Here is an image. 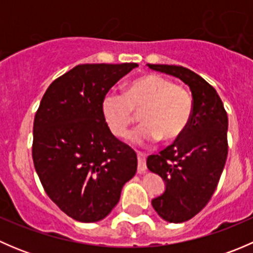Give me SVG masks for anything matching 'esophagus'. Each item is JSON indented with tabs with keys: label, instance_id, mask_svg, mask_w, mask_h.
<instances>
[{
	"label": "esophagus",
	"instance_id": "34e87169",
	"mask_svg": "<svg viewBox=\"0 0 253 253\" xmlns=\"http://www.w3.org/2000/svg\"><path fill=\"white\" fill-rule=\"evenodd\" d=\"M137 157H138V167H137V170H138L139 174L142 172H145L147 170V165H145V155L143 153L138 152L137 153Z\"/></svg>",
	"mask_w": 253,
	"mask_h": 253
}]
</instances>
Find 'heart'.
I'll use <instances>...</instances> for the list:
<instances>
[{"label":"heart","instance_id":"heart-1","mask_svg":"<svg viewBox=\"0 0 253 253\" xmlns=\"http://www.w3.org/2000/svg\"><path fill=\"white\" fill-rule=\"evenodd\" d=\"M101 111L115 136L124 137L141 111L143 124L132 133L134 143L175 141L183 134L193 114V98L188 89L176 85L169 78L147 75L132 81L125 94L108 91L101 101Z\"/></svg>","mask_w":253,"mask_h":253}]
</instances>
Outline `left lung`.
<instances>
[{
	"label": "left lung",
	"instance_id": "obj_1",
	"mask_svg": "<svg viewBox=\"0 0 253 253\" xmlns=\"http://www.w3.org/2000/svg\"><path fill=\"white\" fill-rule=\"evenodd\" d=\"M148 67L180 78L192 93L193 114L186 131L147 159L148 169L165 181L153 208L169 223H183L205 208L218 186L228 157V115L215 89L197 73L182 66Z\"/></svg>",
	"mask_w": 253,
	"mask_h": 253
}]
</instances>
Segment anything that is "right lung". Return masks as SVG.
<instances>
[{
  "mask_svg": "<svg viewBox=\"0 0 253 253\" xmlns=\"http://www.w3.org/2000/svg\"><path fill=\"white\" fill-rule=\"evenodd\" d=\"M137 63L78 65L52 82L35 114L33 162L45 192L68 216L110 214L137 171V154L111 133L104 95Z\"/></svg>",
  "mask_w": 253,
  "mask_h": 253,
  "instance_id": "add662e5",
  "label": "right lung"
}]
</instances>
